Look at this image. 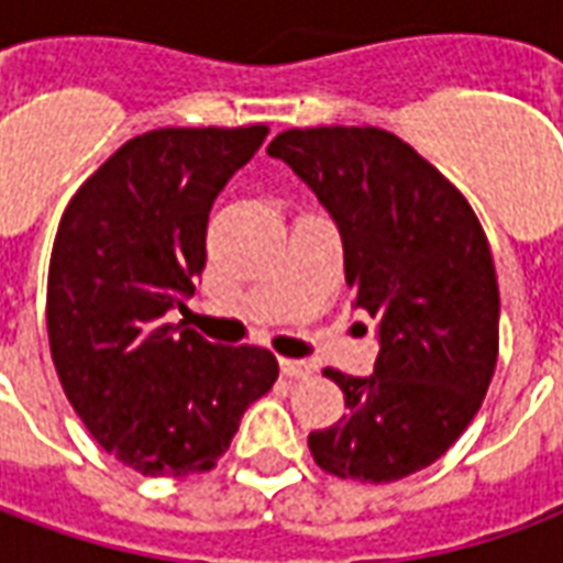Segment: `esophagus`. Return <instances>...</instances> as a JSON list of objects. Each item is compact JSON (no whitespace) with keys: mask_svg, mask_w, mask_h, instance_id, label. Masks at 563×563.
<instances>
[{"mask_svg":"<svg viewBox=\"0 0 563 563\" xmlns=\"http://www.w3.org/2000/svg\"><path fill=\"white\" fill-rule=\"evenodd\" d=\"M280 371L283 377L289 379H305L313 374V367L307 365V362H301V358H280Z\"/></svg>","mask_w":563,"mask_h":563,"instance_id":"obj_1","label":"esophagus"}]
</instances>
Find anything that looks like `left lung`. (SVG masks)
I'll return each instance as SVG.
<instances>
[{
    "label": "left lung",
    "mask_w": 563,
    "mask_h": 563,
    "mask_svg": "<svg viewBox=\"0 0 563 563\" xmlns=\"http://www.w3.org/2000/svg\"><path fill=\"white\" fill-rule=\"evenodd\" d=\"M268 153L329 210L355 307L377 319L374 374L325 371L346 416L307 437L310 455L341 479H404L464 434L495 377L500 295L483 225L434 165L383 129H289Z\"/></svg>",
    "instance_id": "obj_1"
}]
</instances>
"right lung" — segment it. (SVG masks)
<instances>
[{
  "label": "right lung",
  "mask_w": 563,
  "mask_h": 563,
  "mask_svg": "<svg viewBox=\"0 0 563 563\" xmlns=\"http://www.w3.org/2000/svg\"><path fill=\"white\" fill-rule=\"evenodd\" d=\"M268 126L153 129L68 201L47 274V334L96 443L144 476L210 471L280 374L262 346L165 322L208 262V217Z\"/></svg>",
  "instance_id": "right-lung-1"
}]
</instances>
